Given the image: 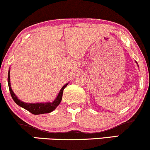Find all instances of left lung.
Returning a JSON list of instances; mask_svg holds the SVG:
<instances>
[{
  "label": "left lung",
  "mask_w": 150,
  "mask_h": 150,
  "mask_svg": "<svg viewBox=\"0 0 150 150\" xmlns=\"http://www.w3.org/2000/svg\"><path fill=\"white\" fill-rule=\"evenodd\" d=\"M136 64H138V63H137V62H136ZM138 67H139V66H138Z\"/></svg>",
  "instance_id": "obj_1"
}]
</instances>
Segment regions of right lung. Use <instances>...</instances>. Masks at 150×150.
Masks as SVG:
<instances>
[{
    "instance_id": "add662e5",
    "label": "right lung",
    "mask_w": 150,
    "mask_h": 150,
    "mask_svg": "<svg viewBox=\"0 0 150 150\" xmlns=\"http://www.w3.org/2000/svg\"><path fill=\"white\" fill-rule=\"evenodd\" d=\"M10 71L9 70L8 75V82L9 86V89H10V94L12 96V98L14 100V101L17 103L18 105L20 107L24 108L25 110H28L30 112H31L33 115H40L45 114V113H50L57 108V107L60 104L62 99L63 92L64 89L67 86L68 83H66L64 84V86L61 88L59 94L57 96L54 100L52 102H46V103H24L18 98V97L14 94V91H12L11 88V84H10Z\"/></svg>"
}]
</instances>
